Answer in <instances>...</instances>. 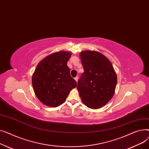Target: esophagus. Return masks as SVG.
Here are the masks:
<instances>
[{"label": "esophagus", "instance_id": "obj_1", "mask_svg": "<svg viewBox=\"0 0 149 149\" xmlns=\"http://www.w3.org/2000/svg\"><path fill=\"white\" fill-rule=\"evenodd\" d=\"M74 80H75L76 82H77V81H78V76H76V77H74Z\"/></svg>", "mask_w": 149, "mask_h": 149}]
</instances>
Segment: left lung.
Here are the masks:
<instances>
[{"instance_id": "obj_1", "label": "left lung", "mask_w": 149, "mask_h": 149, "mask_svg": "<svg viewBox=\"0 0 149 149\" xmlns=\"http://www.w3.org/2000/svg\"><path fill=\"white\" fill-rule=\"evenodd\" d=\"M80 56L84 70L77 86L81 99L87 107L100 108L114 94L116 73L110 61L98 52L83 51Z\"/></svg>"}]
</instances>
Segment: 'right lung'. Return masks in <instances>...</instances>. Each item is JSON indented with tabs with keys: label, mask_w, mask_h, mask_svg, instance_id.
Wrapping results in <instances>:
<instances>
[{
	"label": "right lung",
	"mask_w": 149,
	"mask_h": 149,
	"mask_svg": "<svg viewBox=\"0 0 149 149\" xmlns=\"http://www.w3.org/2000/svg\"><path fill=\"white\" fill-rule=\"evenodd\" d=\"M71 55L64 51L52 54L40 61L34 72L32 82L35 94L48 107H57L63 103L77 86L67 65Z\"/></svg>",
	"instance_id": "add662e5"
}]
</instances>
